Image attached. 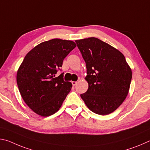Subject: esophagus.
<instances>
[{"label": "esophagus", "mask_w": 150, "mask_h": 150, "mask_svg": "<svg viewBox=\"0 0 150 150\" xmlns=\"http://www.w3.org/2000/svg\"><path fill=\"white\" fill-rule=\"evenodd\" d=\"M72 85H73V86H75L77 84V81H72Z\"/></svg>", "instance_id": "esophagus-1"}]
</instances>
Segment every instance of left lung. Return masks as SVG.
Instances as JSON below:
<instances>
[{
  "label": "left lung",
  "mask_w": 150,
  "mask_h": 150,
  "mask_svg": "<svg viewBox=\"0 0 150 150\" xmlns=\"http://www.w3.org/2000/svg\"><path fill=\"white\" fill-rule=\"evenodd\" d=\"M87 67V92L81 97L90 110L106 115L120 106L128 95L132 71L118 50L96 38L76 40Z\"/></svg>",
  "instance_id": "1"
}]
</instances>
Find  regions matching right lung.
<instances>
[{"label": "right lung", "instance_id": "add662e5", "mask_svg": "<svg viewBox=\"0 0 150 150\" xmlns=\"http://www.w3.org/2000/svg\"><path fill=\"white\" fill-rule=\"evenodd\" d=\"M75 47L70 40L52 39L36 45L25 56L17 72V85L24 102L38 115L56 112L70 92L72 84L63 80V73L55 75Z\"/></svg>", "mask_w": 150, "mask_h": 150}]
</instances>
